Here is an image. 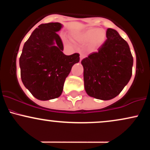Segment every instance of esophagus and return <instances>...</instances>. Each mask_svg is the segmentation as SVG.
I'll return each instance as SVG.
<instances>
[{"instance_id": "esophagus-1", "label": "esophagus", "mask_w": 150, "mask_h": 150, "mask_svg": "<svg viewBox=\"0 0 150 150\" xmlns=\"http://www.w3.org/2000/svg\"><path fill=\"white\" fill-rule=\"evenodd\" d=\"M80 61H82V60L84 58H85V55H84V54H80Z\"/></svg>"}]
</instances>
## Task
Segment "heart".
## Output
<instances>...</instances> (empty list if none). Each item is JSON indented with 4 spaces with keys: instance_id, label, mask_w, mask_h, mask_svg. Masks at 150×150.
Masks as SVG:
<instances>
[{
    "instance_id": "1",
    "label": "heart",
    "mask_w": 150,
    "mask_h": 150,
    "mask_svg": "<svg viewBox=\"0 0 150 150\" xmlns=\"http://www.w3.org/2000/svg\"><path fill=\"white\" fill-rule=\"evenodd\" d=\"M75 38L78 41L85 43L92 42V45L94 47L100 46L104 42L105 39V33L103 30L97 29H91L86 31L85 33L75 36Z\"/></svg>"
}]
</instances>
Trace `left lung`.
I'll return each instance as SVG.
<instances>
[{
    "mask_svg": "<svg viewBox=\"0 0 150 150\" xmlns=\"http://www.w3.org/2000/svg\"><path fill=\"white\" fill-rule=\"evenodd\" d=\"M106 38L97 52L81 61L86 92L101 100H109L120 94L130 80L133 65L130 47L118 32L108 28Z\"/></svg>",
    "mask_w": 150,
    "mask_h": 150,
    "instance_id": "1",
    "label": "left lung"
}]
</instances>
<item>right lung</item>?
<instances>
[{
  "label": "right lung",
  "instance_id": "obj_1",
  "mask_svg": "<svg viewBox=\"0 0 150 150\" xmlns=\"http://www.w3.org/2000/svg\"><path fill=\"white\" fill-rule=\"evenodd\" d=\"M59 22L38 26L25 43L20 57L22 82L31 94L42 101L58 98L63 92L65 78L80 61V54L66 56L57 34Z\"/></svg>",
  "mask_w": 150,
  "mask_h": 150
}]
</instances>
